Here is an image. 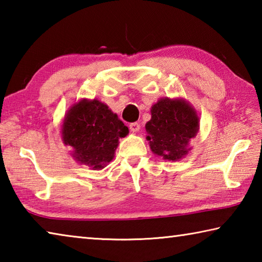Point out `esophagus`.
Listing matches in <instances>:
<instances>
[{
	"label": "esophagus",
	"instance_id": "esophagus-1",
	"mask_svg": "<svg viewBox=\"0 0 262 262\" xmlns=\"http://www.w3.org/2000/svg\"><path fill=\"white\" fill-rule=\"evenodd\" d=\"M129 129L133 133H137L140 130V123L139 122H132L129 123Z\"/></svg>",
	"mask_w": 262,
	"mask_h": 262
}]
</instances>
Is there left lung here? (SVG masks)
Segmentation results:
<instances>
[{
  "instance_id": "8db88e82",
  "label": "left lung",
  "mask_w": 262,
  "mask_h": 262,
  "mask_svg": "<svg viewBox=\"0 0 262 262\" xmlns=\"http://www.w3.org/2000/svg\"><path fill=\"white\" fill-rule=\"evenodd\" d=\"M145 129L155 154L167 161H178L188 152V142L199 129V118L186 101L165 98L151 107V120Z\"/></svg>"
}]
</instances>
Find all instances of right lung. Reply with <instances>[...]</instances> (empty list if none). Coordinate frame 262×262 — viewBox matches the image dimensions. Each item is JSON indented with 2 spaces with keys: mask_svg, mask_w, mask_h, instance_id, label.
<instances>
[{
  "mask_svg": "<svg viewBox=\"0 0 262 262\" xmlns=\"http://www.w3.org/2000/svg\"><path fill=\"white\" fill-rule=\"evenodd\" d=\"M128 128L107 105L98 100H81L69 110L62 127L64 143L74 148L76 161L94 170L112 161L118 141Z\"/></svg>",
  "mask_w": 262,
  "mask_h": 262,
  "instance_id": "1",
  "label": "right lung"
}]
</instances>
